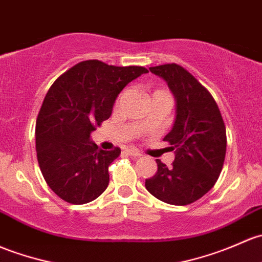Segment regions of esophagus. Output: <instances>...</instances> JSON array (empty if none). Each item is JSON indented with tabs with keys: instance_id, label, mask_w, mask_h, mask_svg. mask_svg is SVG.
Segmentation results:
<instances>
[{
	"instance_id": "34e87169",
	"label": "esophagus",
	"mask_w": 262,
	"mask_h": 262,
	"mask_svg": "<svg viewBox=\"0 0 262 262\" xmlns=\"http://www.w3.org/2000/svg\"><path fill=\"white\" fill-rule=\"evenodd\" d=\"M125 152H126V154H129V156L136 157V158H138V157H140V153L137 152L136 149H126Z\"/></svg>"
}]
</instances>
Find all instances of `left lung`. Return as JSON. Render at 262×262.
Instances as JSON below:
<instances>
[{
    "label": "left lung",
    "instance_id": "left-lung-1",
    "mask_svg": "<svg viewBox=\"0 0 262 262\" xmlns=\"http://www.w3.org/2000/svg\"><path fill=\"white\" fill-rule=\"evenodd\" d=\"M168 84L176 100V118L164 137L176 149L172 167L156 159L158 170L145 188L162 202L186 206L214 186L226 156V128L216 101L207 89L177 64L149 68Z\"/></svg>",
    "mask_w": 262,
    "mask_h": 262
}]
</instances>
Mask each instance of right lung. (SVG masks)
Instances as JSON below:
<instances>
[{
  "instance_id": "obj_1",
  "label": "right lung",
  "mask_w": 262,
  "mask_h": 262,
  "mask_svg": "<svg viewBox=\"0 0 262 262\" xmlns=\"http://www.w3.org/2000/svg\"><path fill=\"white\" fill-rule=\"evenodd\" d=\"M147 73L142 66L88 60L51 85L36 120V152L46 183L61 200L84 205L105 191L108 168L120 149H100L90 137L109 119L124 88Z\"/></svg>"
}]
</instances>
